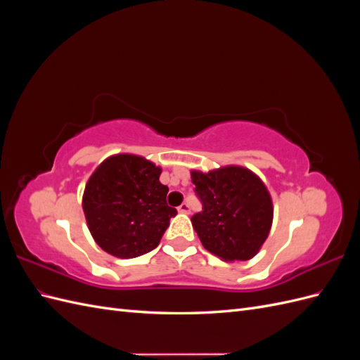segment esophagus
I'll return each instance as SVG.
<instances>
[{
  "mask_svg": "<svg viewBox=\"0 0 360 360\" xmlns=\"http://www.w3.org/2000/svg\"><path fill=\"white\" fill-rule=\"evenodd\" d=\"M189 212H191V207H189V204H186V202H183V204L179 207V213L188 214Z\"/></svg>",
  "mask_w": 360,
  "mask_h": 360,
  "instance_id": "34e87169",
  "label": "esophagus"
}]
</instances>
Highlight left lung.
Segmentation results:
<instances>
[{
    "mask_svg": "<svg viewBox=\"0 0 360 360\" xmlns=\"http://www.w3.org/2000/svg\"><path fill=\"white\" fill-rule=\"evenodd\" d=\"M191 179L202 201V212L192 216L202 246L224 261L254 258L274 222V202L264 181L240 165L209 172L192 169Z\"/></svg>",
    "mask_w": 360,
    "mask_h": 360,
    "instance_id": "8db88e82",
    "label": "left lung"
}]
</instances>
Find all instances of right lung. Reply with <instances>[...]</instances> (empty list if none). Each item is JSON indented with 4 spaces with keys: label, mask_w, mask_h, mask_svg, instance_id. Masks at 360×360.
<instances>
[{
    "label": "right lung",
    "mask_w": 360,
    "mask_h": 360,
    "mask_svg": "<svg viewBox=\"0 0 360 360\" xmlns=\"http://www.w3.org/2000/svg\"><path fill=\"white\" fill-rule=\"evenodd\" d=\"M162 168L151 160L118 153L106 158L85 184L86 226L105 252L135 258L153 250L177 210L167 204Z\"/></svg>",
    "instance_id": "right-lung-1"
}]
</instances>
